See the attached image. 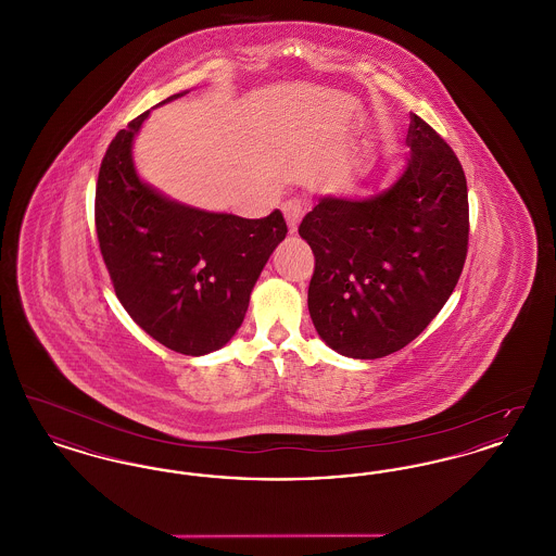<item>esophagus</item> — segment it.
Listing matches in <instances>:
<instances>
[{
    "label": "esophagus",
    "instance_id": "1",
    "mask_svg": "<svg viewBox=\"0 0 556 556\" xmlns=\"http://www.w3.org/2000/svg\"><path fill=\"white\" fill-rule=\"evenodd\" d=\"M304 212H306V204H304L302 200H298V198H291V200H288V202L283 204V216H286V220H288L290 233L298 231V225H300Z\"/></svg>",
    "mask_w": 556,
    "mask_h": 556
}]
</instances>
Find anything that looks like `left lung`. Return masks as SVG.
Wrapping results in <instances>:
<instances>
[{
  "label": "left lung",
  "mask_w": 556,
  "mask_h": 556,
  "mask_svg": "<svg viewBox=\"0 0 556 556\" xmlns=\"http://www.w3.org/2000/svg\"><path fill=\"white\" fill-rule=\"evenodd\" d=\"M406 146L394 186L367 200L323 198L298 229L315 254V329L350 358H381L410 344L446 304L467 258L460 162L417 114Z\"/></svg>",
  "instance_id": "8db88e82"
}]
</instances>
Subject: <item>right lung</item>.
Listing matches in <instances>:
<instances>
[{
  "mask_svg": "<svg viewBox=\"0 0 556 556\" xmlns=\"http://www.w3.org/2000/svg\"><path fill=\"white\" fill-rule=\"evenodd\" d=\"M148 114L116 132L102 160L96 186L100 252L132 320L160 344L202 356L236 336L288 225L279 211L265 218L195 211L139 181L132 137Z\"/></svg>",
  "mask_w": 556,
  "mask_h": 556,
  "instance_id": "add662e5",
  "label": "right lung"
}]
</instances>
